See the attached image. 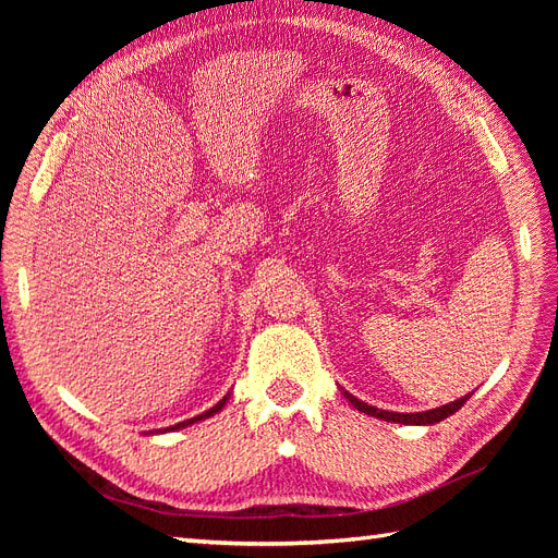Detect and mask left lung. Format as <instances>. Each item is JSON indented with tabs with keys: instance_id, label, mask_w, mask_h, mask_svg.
Wrapping results in <instances>:
<instances>
[{
	"instance_id": "obj_1",
	"label": "left lung",
	"mask_w": 558,
	"mask_h": 558,
	"mask_svg": "<svg viewBox=\"0 0 558 558\" xmlns=\"http://www.w3.org/2000/svg\"><path fill=\"white\" fill-rule=\"evenodd\" d=\"M349 398V402L353 404V408L369 414V416H377V418H384V421H396V424H408V426H428V424H437V421H442L447 416H451L453 412H459L463 404L468 402L470 393L453 400L449 404H442V408H435V410H428V412H414V414H400V412H386V410H377L373 408V404H367L359 398H353L351 393H344Z\"/></svg>"
}]
</instances>
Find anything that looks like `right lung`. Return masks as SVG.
I'll return each mask as SVG.
<instances>
[{"label":"right lung","mask_w":558,"mask_h":558,"mask_svg":"<svg viewBox=\"0 0 558 558\" xmlns=\"http://www.w3.org/2000/svg\"><path fill=\"white\" fill-rule=\"evenodd\" d=\"M228 402V396L223 398V400H218L211 410H207V412H202V414H197V416H193V418H185V421H181V424H177V426H170V428H162V433L165 430H179V428H185V426H191V424H197V421H202V418H209V416H214L216 412H221L223 410V404Z\"/></svg>","instance_id":"1"}]
</instances>
